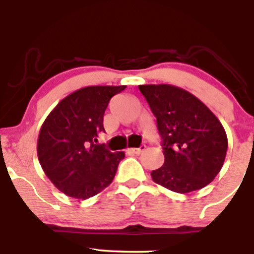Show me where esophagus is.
<instances>
[{
    "mask_svg": "<svg viewBox=\"0 0 254 254\" xmlns=\"http://www.w3.org/2000/svg\"><path fill=\"white\" fill-rule=\"evenodd\" d=\"M145 148H147L145 145H141L139 148H129L127 150H129L130 153H133V154H141L142 151L145 150Z\"/></svg>",
    "mask_w": 254,
    "mask_h": 254,
    "instance_id": "esophagus-1",
    "label": "esophagus"
}]
</instances>
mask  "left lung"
I'll return each instance as SVG.
<instances>
[{"label": "left lung", "instance_id": "8db88e82", "mask_svg": "<svg viewBox=\"0 0 254 254\" xmlns=\"http://www.w3.org/2000/svg\"><path fill=\"white\" fill-rule=\"evenodd\" d=\"M156 117L165 162L151 172L156 184L178 193L200 190L215 179L228 139L218 118L199 99L173 84H141Z\"/></svg>", "mask_w": 254, "mask_h": 254}]
</instances>
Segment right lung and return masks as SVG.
I'll return each mask as SVG.
<instances>
[{"label":"right lung","mask_w":254,"mask_h":254,"mask_svg":"<svg viewBox=\"0 0 254 254\" xmlns=\"http://www.w3.org/2000/svg\"><path fill=\"white\" fill-rule=\"evenodd\" d=\"M127 86H88L65 97L49 113L38 136L44 173L66 196L87 199L112 183L124 151L94 144L104 129L110 99Z\"/></svg>","instance_id":"add662e5"}]
</instances>
